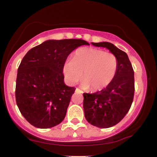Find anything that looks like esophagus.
<instances>
[{"instance_id": "34e87169", "label": "esophagus", "mask_w": 157, "mask_h": 157, "mask_svg": "<svg viewBox=\"0 0 157 157\" xmlns=\"http://www.w3.org/2000/svg\"><path fill=\"white\" fill-rule=\"evenodd\" d=\"M75 92H77V93H78V94H82V93H83V92H82V90H80V89H76V90H75Z\"/></svg>"}]
</instances>
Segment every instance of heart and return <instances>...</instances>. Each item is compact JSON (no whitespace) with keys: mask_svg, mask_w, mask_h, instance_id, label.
Wrapping results in <instances>:
<instances>
[{"mask_svg":"<svg viewBox=\"0 0 157 157\" xmlns=\"http://www.w3.org/2000/svg\"><path fill=\"white\" fill-rule=\"evenodd\" d=\"M118 68L117 57L113 54L94 48H80L63 67L65 78L70 85L81 79L85 89L100 91L113 80Z\"/></svg>","mask_w":157,"mask_h":157,"instance_id":"heart-1","label":"heart"}]
</instances>
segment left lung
I'll use <instances>...</instances> for the list:
<instances>
[{
  "label": "left lung",
  "instance_id": "1",
  "mask_svg": "<svg viewBox=\"0 0 157 157\" xmlns=\"http://www.w3.org/2000/svg\"><path fill=\"white\" fill-rule=\"evenodd\" d=\"M92 45L107 48L118 60L117 72L107 87L96 93L83 94L86 120L96 127L107 128L119 123L130 109L134 95V71L127 54L113 44L101 42Z\"/></svg>",
  "mask_w": 157,
  "mask_h": 157
}]
</instances>
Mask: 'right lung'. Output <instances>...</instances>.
Wrapping results in <instances>:
<instances>
[{
    "label": "right lung",
    "instance_id": "obj_1",
    "mask_svg": "<svg viewBox=\"0 0 157 157\" xmlns=\"http://www.w3.org/2000/svg\"><path fill=\"white\" fill-rule=\"evenodd\" d=\"M89 45L81 39L48 40L31 48L17 69L16 103L21 114L38 128H49L66 117L75 87L64 83L63 67L75 48Z\"/></svg>",
    "mask_w": 157,
    "mask_h": 157
}]
</instances>
